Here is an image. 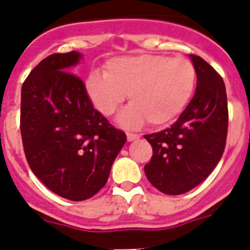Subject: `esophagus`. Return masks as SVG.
<instances>
[{"label":"esophagus","mask_w":250,"mask_h":250,"mask_svg":"<svg viewBox=\"0 0 250 250\" xmlns=\"http://www.w3.org/2000/svg\"><path fill=\"white\" fill-rule=\"evenodd\" d=\"M138 138H139V134L127 132V139H128V141H134V139H138Z\"/></svg>","instance_id":"1"}]
</instances>
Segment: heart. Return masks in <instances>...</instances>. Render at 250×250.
I'll list each match as a JSON object with an SVG mask.
<instances>
[{
	"label": "heart",
	"mask_w": 250,
	"mask_h": 250,
	"mask_svg": "<svg viewBox=\"0 0 250 250\" xmlns=\"http://www.w3.org/2000/svg\"><path fill=\"white\" fill-rule=\"evenodd\" d=\"M197 73L184 57L136 55L114 57L104 64V75L92 72L86 88L94 107L111 116L128 94L129 103L120 117L122 125L137 127L146 120L162 127L183 112L195 87Z\"/></svg>",
	"instance_id": "b5f03b06"
}]
</instances>
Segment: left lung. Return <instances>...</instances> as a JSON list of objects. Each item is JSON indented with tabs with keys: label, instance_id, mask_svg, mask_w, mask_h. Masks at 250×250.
I'll return each mask as SVG.
<instances>
[{
	"label": "left lung",
	"instance_id": "obj_1",
	"mask_svg": "<svg viewBox=\"0 0 250 250\" xmlns=\"http://www.w3.org/2000/svg\"><path fill=\"white\" fill-rule=\"evenodd\" d=\"M197 88L169 128L146 134L153 156L145 166L148 181L164 194L178 195L201 184L222 158L228 133L223 78L199 56L190 55Z\"/></svg>",
	"mask_w": 250,
	"mask_h": 250
}]
</instances>
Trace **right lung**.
I'll use <instances>...</instances> for the list:
<instances>
[{
    "label": "right lung",
    "instance_id": "1",
    "mask_svg": "<svg viewBox=\"0 0 250 250\" xmlns=\"http://www.w3.org/2000/svg\"><path fill=\"white\" fill-rule=\"evenodd\" d=\"M82 56L53 53L22 84L21 128L26 159L44 186L69 201H84L108 181L125 133L93 108L86 84L72 73Z\"/></svg>",
    "mask_w": 250,
    "mask_h": 250
}]
</instances>
